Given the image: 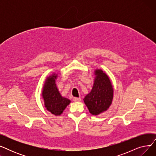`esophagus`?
Masks as SVG:
<instances>
[{
  "label": "esophagus",
  "mask_w": 156,
  "mask_h": 156,
  "mask_svg": "<svg viewBox=\"0 0 156 156\" xmlns=\"http://www.w3.org/2000/svg\"><path fill=\"white\" fill-rule=\"evenodd\" d=\"M74 102H80L81 101V98L80 97H74L73 99Z\"/></svg>",
  "instance_id": "esophagus-1"
}]
</instances>
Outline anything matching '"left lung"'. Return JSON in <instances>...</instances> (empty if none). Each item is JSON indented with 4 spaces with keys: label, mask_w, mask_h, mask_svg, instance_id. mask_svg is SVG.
<instances>
[{
    "label": "left lung",
    "mask_w": 156,
    "mask_h": 156,
    "mask_svg": "<svg viewBox=\"0 0 156 156\" xmlns=\"http://www.w3.org/2000/svg\"><path fill=\"white\" fill-rule=\"evenodd\" d=\"M94 75L92 88L83 101L90 114L97 116L109 108L113 100L114 88L109 76L102 69H95Z\"/></svg>",
    "instance_id": "8db88e82"
}]
</instances>
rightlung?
I'll list each match as a JSON object with an SVG mask.
<instances>
[{
	"label": "right lung",
	"instance_id": "1",
	"mask_svg": "<svg viewBox=\"0 0 156 156\" xmlns=\"http://www.w3.org/2000/svg\"><path fill=\"white\" fill-rule=\"evenodd\" d=\"M57 78V74L55 73H53L46 78L42 88V96L46 109L55 116H60L70 104L71 101L62 97L60 94L55 83Z\"/></svg>",
	"mask_w": 156,
	"mask_h": 156
}]
</instances>
